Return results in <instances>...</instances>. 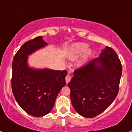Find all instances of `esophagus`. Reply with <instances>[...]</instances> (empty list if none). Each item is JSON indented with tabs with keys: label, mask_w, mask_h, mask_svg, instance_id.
Masks as SVG:
<instances>
[{
	"label": "esophagus",
	"mask_w": 132,
	"mask_h": 132,
	"mask_svg": "<svg viewBox=\"0 0 132 132\" xmlns=\"http://www.w3.org/2000/svg\"><path fill=\"white\" fill-rule=\"evenodd\" d=\"M70 80H71V77H70L69 75H68L66 77V84L68 83V82H70Z\"/></svg>",
	"instance_id": "obj_1"
}]
</instances>
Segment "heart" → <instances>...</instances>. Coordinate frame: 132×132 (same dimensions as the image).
Instances as JSON below:
<instances>
[{
    "label": "heart",
    "instance_id": "b5f03b06",
    "mask_svg": "<svg viewBox=\"0 0 132 132\" xmlns=\"http://www.w3.org/2000/svg\"><path fill=\"white\" fill-rule=\"evenodd\" d=\"M88 46V45L84 43L75 44L69 50L67 54L68 57L71 60H75L81 55L77 61V64L78 66H84L88 62L93 54V50L91 48H87Z\"/></svg>",
    "mask_w": 132,
    "mask_h": 132
}]
</instances>
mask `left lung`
I'll list each match as a JSON object with an SVG mask.
<instances>
[{"label":"left lung","mask_w":132,"mask_h":132,"mask_svg":"<svg viewBox=\"0 0 132 132\" xmlns=\"http://www.w3.org/2000/svg\"><path fill=\"white\" fill-rule=\"evenodd\" d=\"M122 75L121 61L112 48L106 46L100 54L74 71L68 83L71 103L84 118L99 115L114 102Z\"/></svg>","instance_id":"left-lung-1"}]
</instances>
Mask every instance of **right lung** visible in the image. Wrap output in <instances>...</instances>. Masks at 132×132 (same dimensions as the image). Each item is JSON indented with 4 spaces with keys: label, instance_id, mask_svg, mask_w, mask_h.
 Wrapping results in <instances>:
<instances>
[{
    "label": "right lung",
    "instance_id": "1",
    "mask_svg": "<svg viewBox=\"0 0 132 132\" xmlns=\"http://www.w3.org/2000/svg\"><path fill=\"white\" fill-rule=\"evenodd\" d=\"M47 45L42 36L27 41L13 61V95L21 108L34 117L44 116L51 111L58 94L66 85V70L36 69L29 66V55Z\"/></svg>",
    "mask_w": 132,
    "mask_h": 132
}]
</instances>
